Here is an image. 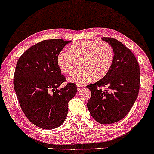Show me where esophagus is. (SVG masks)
Returning <instances> with one entry per match:
<instances>
[{
    "label": "esophagus",
    "mask_w": 154,
    "mask_h": 154,
    "mask_svg": "<svg viewBox=\"0 0 154 154\" xmlns=\"http://www.w3.org/2000/svg\"><path fill=\"white\" fill-rule=\"evenodd\" d=\"M84 87V85H82V84H78V85H77V90L78 91H81Z\"/></svg>",
    "instance_id": "esophagus-1"
}]
</instances>
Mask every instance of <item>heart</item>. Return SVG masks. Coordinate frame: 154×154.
Masks as SVG:
<instances>
[{
    "label": "heart",
    "mask_w": 154,
    "mask_h": 154,
    "mask_svg": "<svg viewBox=\"0 0 154 154\" xmlns=\"http://www.w3.org/2000/svg\"><path fill=\"white\" fill-rule=\"evenodd\" d=\"M114 50L105 41L84 40L71 44L69 51L63 50L57 58L58 68L65 75L72 73L79 63L80 70L68 78V82L83 84L92 77L97 81L108 74L114 61Z\"/></svg>",
    "instance_id": "obj_1"
}]
</instances>
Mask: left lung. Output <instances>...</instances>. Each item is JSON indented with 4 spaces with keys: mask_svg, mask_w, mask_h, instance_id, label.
<instances>
[{
    "mask_svg": "<svg viewBox=\"0 0 154 154\" xmlns=\"http://www.w3.org/2000/svg\"><path fill=\"white\" fill-rule=\"evenodd\" d=\"M102 40L113 47L114 61L104 78L86 86L91 92L87 108L94 120L108 124L120 121L131 110L139 93L140 75L137 59L128 48L113 38Z\"/></svg>",
    "mask_w": 154,
    "mask_h": 154,
    "instance_id": "1",
    "label": "left lung"
}]
</instances>
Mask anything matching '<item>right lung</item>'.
<instances>
[{
	"instance_id": "right-lung-1",
	"label": "right lung",
	"mask_w": 154,
	"mask_h": 154,
	"mask_svg": "<svg viewBox=\"0 0 154 154\" xmlns=\"http://www.w3.org/2000/svg\"><path fill=\"white\" fill-rule=\"evenodd\" d=\"M63 39L45 40L29 48L17 62L14 87L22 111L40 128L54 129L65 122L68 102L77 92L76 84L68 83L58 68L57 58L66 44Z\"/></svg>"
}]
</instances>
